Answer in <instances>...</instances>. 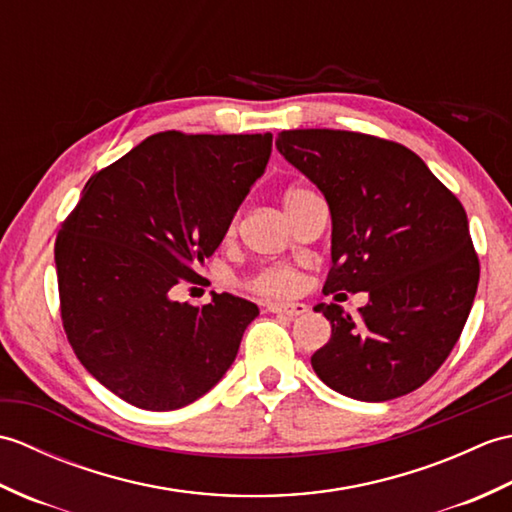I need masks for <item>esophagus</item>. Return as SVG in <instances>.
Wrapping results in <instances>:
<instances>
[{
	"label": "esophagus",
	"mask_w": 512,
	"mask_h": 512,
	"mask_svg": "<svg viewBox=\"0 0 512 512\" xmlns=\"http://www.w3.org/2000/svg\"><path fill=\"white\" fill-rule=\"evenodd\" d=\"M268 312H275V314H286V317L295 319L301 317V314L308 312L306 303H268Z\"/></svg>",
	"instance_id": "obj_1"
}]
</instances>
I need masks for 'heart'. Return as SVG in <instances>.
<instances>
[{
    "mask_svg": "<svg viewBox=\"0 0 512 512\" xmlns=\"http://www.w3.org/2000/svg\"><path fill=\"white\" fill-rule=\"evenodd\" d=\"M306 193H310V191L303 187H288L281 200H284V206L288 209V206L295 204ZM231 231H233V226H231ZM299 286H301L299 273L288 266H266L248 279V288L257 292V295H266V297L292 295V292L299 290Z\"/></svg>",
    "mask_w": 512,
    "mask_h": 512,
    "instance_id": "heart-1",
    "label": "heart"
}]
</instances>
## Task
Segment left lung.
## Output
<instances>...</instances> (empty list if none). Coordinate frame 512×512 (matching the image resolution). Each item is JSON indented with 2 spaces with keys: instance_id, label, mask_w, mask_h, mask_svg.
Segmentation results:
<instances>
[{
  "instance_id": "left-lung-1",
  "label": "left lung",
  "mask_w": 512,
  "mask_h": 512,
  "mask_svg": "<svg viewBox=\"0 0 512 512\" xmlns=\"http://www.w3.org/2000/svg\"><path fill=\"white\" fill-rule=\"evenodd\" d=\"M277 149L330 206L323 292H369L356 317L336 303L314 308L332 323L310 358L314 372L365 402L418 389L458 343L480 281L464 206L420 156L385 138L290 129Z\"/></svg>"
}]
</instances>
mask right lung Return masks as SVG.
<instances>
[{
	"instance_id": "obj_1",
	"label": "right lung",
	"mask_w": 512,
	"mask_h": 512,
	"mask_svg": "<svg viewBox=\"0 0 512 512\" xmlns=\"http://www.w3.org/2000/svg\"><path fill=\"white\" fill-rule=\"evenodd\" d=\"M273 134L149 136L83 187L54 244L61 321L81 365L129 405L171 411L233 365L259 308L171 299L215 253L268 165Z\"/></svg>"
}]
</instances>
